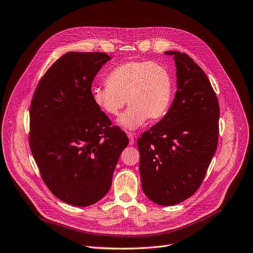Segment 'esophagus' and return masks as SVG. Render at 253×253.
<instances>
[{"mask_svg": "<svg viewBox=\"0 0 253 253\" xmlns=\"http://www.w3.org/2000/svg\"><path fill=\"white\" fill-rule=\"evenodd\" d=\"M127 136L129 137V145H134L135 142V138H134V134L127 132Z\"/></svg>", "mask_w": 253, "mask_h": 253, "instance_id": "esophagus-1", "label": "esophagus"}]
</instances>
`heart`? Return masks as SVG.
Returning a JSON list of instances; mask_svg holds the SVG:
<instances>
[{
	"instance_id": "b5f03b06",
	"label": "heart",
	"mask_w": 253,
	"mask_h": 253,
	"mask_svg": "<svg viewBox=\"0 0 253 253\" xmlns=\"http://www.w3.org/2000/svg\"><path fill=\"white\" fill-rule=\"evenodd\" d=\"M105 86L91 90L94 104L107 116H118L128 102L130 106L118 119V124L135 130L147 120H158L169 111L173 81L169 70L152 61H128L106 76Z\"/></svg>"
}]
</instances>
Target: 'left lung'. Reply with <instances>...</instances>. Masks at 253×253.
I'll return each instance as SVG.
<instances>
[{"label":"left lung","instance_id":"obj_1","mask_svg":"<svg viewBox=\"0 0 253 253\" xmlns=\"http://www.w3.org/2000/svg\"><path fill=\"white\" fill-rule=\"evenodd\" d=\"M172 56L177 92L169 112L137 139L141 187L148 199L173 206L201 186L218 144L219 103L206 73L185 52Z\"/></svg>","mask_w":253,"mask_h":253}]
</instances>
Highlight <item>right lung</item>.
I'll use <instances>...</instances> for the list:
<instances>
[{
	"mask_svg": "<svg viewBox=\"0 0 253 253\" xmlns=\"http://www.w3.org/2000/svg\"><path fill=\"white\" fill-rule=\"evenodd\" d=\"M112 58L71 51L39 82L30 108V147L42 180L59 200L76 207L100 201L112 186L128 137L98 108L92 83Z\"/></svg>",
	"mask_w": 253,
	"mask_h": 253,
	"instance_id": "right-lung-1",
	"label": "right lung"
}]
</instances>
